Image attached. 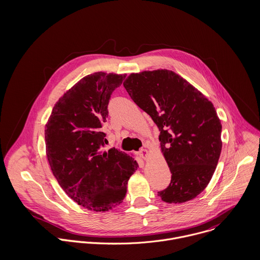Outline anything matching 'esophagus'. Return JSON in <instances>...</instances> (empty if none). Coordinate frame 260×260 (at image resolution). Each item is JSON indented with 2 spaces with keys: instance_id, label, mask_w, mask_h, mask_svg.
Returning <instances> with one entry per match:
<instances>
[{
  "instance_id": "1",
  "label": "esophagus",
  "mask_w": 260,
  "mask_h": 260,
  "mask_svg": "<svg viewBox=\"0 0 260 260\" xmlns=\"http://www.w3.org/2000/svg\"><path fill=\"white\" fill-rule=\"evenodd\" d=\"M138 155L139 157H141L142 159H146L147 156H148V151L146 149H141L139 152H138Z\"/></svg>"
}]
</instances>
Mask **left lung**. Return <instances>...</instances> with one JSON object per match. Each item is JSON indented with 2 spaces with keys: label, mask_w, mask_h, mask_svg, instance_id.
<instances>
[{
  "label": "left lung",
  "mask_w": 260,
  "mask_h": 260,
  "mask_svg": "<svg viewBox=\"0 0 260 260\" xmlns=\"http://www.w3.org/2000/svg\"><path fill=\"white\" fill-rule=\"evenodd\" d=\"M123 85L160 131L161 150L172 176L158 196L167 203L195 198L211 180L222 148V126L213 104L165 69L131 74Z\"/></svg>",
  "instance_id": "1"
}]
</instances>
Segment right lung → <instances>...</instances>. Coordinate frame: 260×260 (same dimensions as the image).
Listing matches in <instances>:
<instances>
[{"label": "right lung", "instance_id": "right-lung-1", "mask_svg": "<svg viewBox=\"0 0 260 260\" xmlns=\"http://www.w3.org/2000/svg\"><path fill=\"white\" fill-rule=\"evenodd\" d=\"M125 77L103 72L84 77L57 102L46 125V153L55 178L69 197L94 211L119 205L138 168L119 149L102 151L109 101Z\"/></svg>", "mask_w": 260, "mask_h": 260}]
</instances>
